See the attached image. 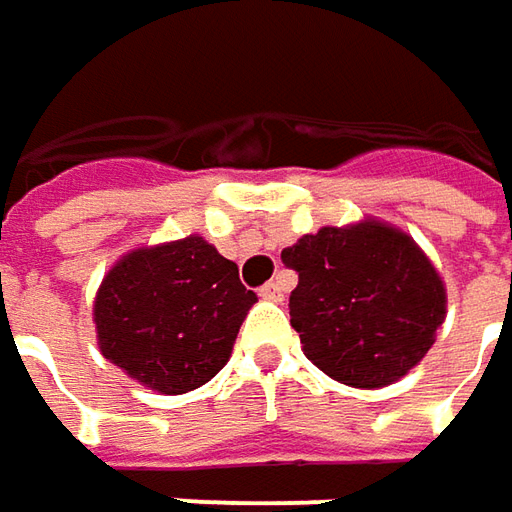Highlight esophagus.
<instances>
[{
  "instance_id": "esophagus-1",
  "label": "esophagus",
  "mask_w": 512,
  "mask_h": 512,
  "mask_svg": "<svg viewBox=\"0 0 512 512\" xmlns=\"http://www.w3.org/2000/svg\"><path fill=\"white\" fill-rule=\"evenodd\" d=\"M260 297L269 302H280L283 300V285L280 283H266L260 288Z\"/></svg>"
}]
</instances>
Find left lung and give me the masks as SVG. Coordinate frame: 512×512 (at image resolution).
<instances>
[{
  "mask_svg": "<svg viewBox=\"0 0 512 512\" xmlns=\"http://www.w3.org/2000/svg\"><path fill=\"white\" fill-rule=\"evenodd\" d=\"M300 274L291 328L333 381L381 389L417 367L446 319V283L426 252L378 218L322 227L283 249Z\"/></svg>",
  "mask_w": 512,
  "mask_h": 512,
  "instance_id": "left-lung-1",
  "label": "left lung"
}]
</instances>
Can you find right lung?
<instances>
[{
  "label": "right lung",
  "mask_w": 512,
  "mask_h": 512,
  "mask_svg": "<svg viewBox=\"0 0 512 512\" xmlns=\"http://www.w3.org/2000/svg\"><path fill=\"white\" fill-rule=\"evenodd\" d=\"M238 266L201 235L125 252L97 288L100 353L159 395H184L224 370L255 305Z\"/></svg>",
  "instance_id": "obj_1"
}]
</instances>
